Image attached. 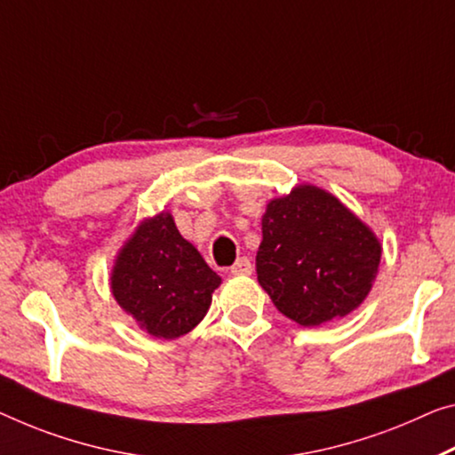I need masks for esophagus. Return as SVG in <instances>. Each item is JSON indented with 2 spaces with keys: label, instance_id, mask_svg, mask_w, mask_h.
Instances as JSON below:
<instances>
[{
  "label": "esophagus",
  "instance_id": "esophagus-1",
  "mask_svg": "<svg viewBox=\"0 0 455 455\" xmlns=\"http://www.w3.org/2000/svg\"><path fill=\"white\" fill-rule=\"evenodd\" d=\"M229 272H232L234 276H246V275H251V262H250V258H246V256L237 258L234 267L229 268Z\"/></svg>",
  "mask_w": 455,
  "mask_h": 455
}]
</instances>
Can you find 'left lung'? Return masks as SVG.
I'll return each instance as SVG.
<instances>
[{
    "instance_id": "1",
    "label": "left lung",
    "mask_w": 455,
    "mask_h": 455,
    "mask_svg": "<svg viewBox=\"0 0 455 455\" xmlns=\"http://www.w3.org/2000/svg\"><path fill=\"white\" fill-rule=\"evenodd\" d=\"M382 243L325 188L297 185L270 199L256 251L258 283L278 311L303 327L346 317L364 303Z\"/></svg>"
}]
</instances>
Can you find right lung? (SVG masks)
Returning <instances> with one entry per match:
<instances>
[{"label":"right lung","mask_w":455,"mask_h":455,"mask_svg":"<svg viewBox=\"0 0 455 455\" xmlns=\"http://www.w3.org/2000/svg\"><path fill=\"white\" fill-rule=\"evenodd\" d=\"M221 278L174 226L171 212L142 220L117 251L111 295L152 338L177 339L199 325Z\"/></svg>","instance_id":"obj_1"}]
</instances>
